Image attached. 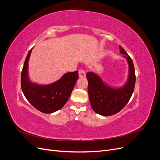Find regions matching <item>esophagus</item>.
<instances>
[{
  "label": "esophagus",
  "mask_w": 160,
  "mask_h": 160,
  "mask_svg": "<svg viewBox=\"0 0 160 160\" xmlns=\"http://www.w3.org/2000/svg\"><path fill=\"white\" fill-rule=\"evenodd\" d=\"M79 77L81 78H83L85 77V72L83 69H80L79 71Z\"/></svg>",
  "instance_id": "esophagus-1"
}]
</instances>
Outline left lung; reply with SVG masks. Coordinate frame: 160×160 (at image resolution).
Wrapping results in <instances>:
<instances>
[{"label": "left lung", "mask_w": 160, "mask_h": 160, "mask_svg": "<svg viewBox=\"0 0 160 160\" xmlns=\"http://www.w3.org/2000/svg\"><path fill=\"white\" fill-rule=\"evenodd\" d=\"M119 49L120 52L125 55L123 57L127 59L129 65L128 81L122 88H111L93 72L86 74L91 108L95 112L103 116L112 115L122 110L129 102L134 90L135 74L132 59L121 46Z\"/></svg>", "instance_id": "1"}]
</instances>
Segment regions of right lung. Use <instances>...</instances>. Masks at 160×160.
<instances>
[{
  "label": "right lung",
  "instance_id": "add662e5",
  "mask_svg": "<svg viewBox=\"0 0 160 160\" xmlns=\"http://www.w3.org/2000/svg\"><path fill=\"white\" fill-rule=\"evenodd\" d=\"M32 49L28 52L21 72V89L34 108L45 113L61 109L67 103L79 78L78 71L69 72L55 83L41 85L32 83L28 75V62Z\"/></svg>",
  "mask_w": 160,
  "mask_h": 160
}]
</instances>
